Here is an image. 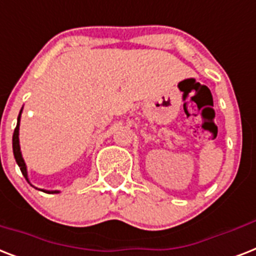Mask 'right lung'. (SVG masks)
Segmentation results:
<instances>
[{
	"label": "right lung",
	"mask_w": 256,
	"mask_h": 256,
	"mask_svg": "<svg viewBox=\"0 0 256 256\" xmlns=\"http://www.w3.org/2000/svg\"><path fill=\"white\" fill-rule=\"evenodd\" d=\"M22 109H24V108H22ZM22 109H20V116H18L16 128V130H14V134H13V154H14V158H16V164H18V167L20 168L22 175L24 176V178H26L27 182H30V180H28V176H27L26 163H24V158H22V152H20V114H22ZM40 190H43V192H46V193H59V190H46V189H40Z\"/></svg>",
	"instance_id": "right-lung-1"
}]
</instances>
